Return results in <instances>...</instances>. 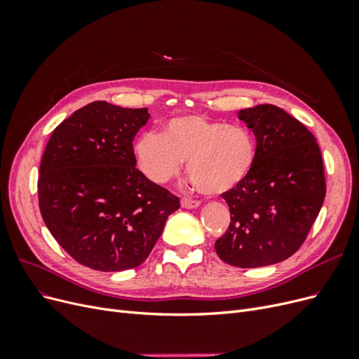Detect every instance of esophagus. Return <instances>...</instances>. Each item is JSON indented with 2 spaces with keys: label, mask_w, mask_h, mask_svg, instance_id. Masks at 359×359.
<instances>
[{
  "label": "esophagus",
  "mask_w": 359,
  "mask_h": 359,
  "mask_svg": "<svg viewBox=\"0 0 359 359\" xmlns=\"http://www.w3.org/2000/svg\"><path fill=\"white\" fill-rule=\"evenodd\" d=\"M199 205H201L199 201H194V199H190V198H182L181 199L182 208H196V206H199Z\"/></svg>",
  "instance_id": "34e87169"
}]
</instances>
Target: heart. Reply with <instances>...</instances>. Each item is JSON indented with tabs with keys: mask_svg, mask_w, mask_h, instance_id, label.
Segmentation results:
<instances>
[{
	"mask_svg": "<svg viewBox=\"0 0 359 359\" xmlns=\"http://www.w3.org/2000/svg\"><path fill=\"white\" fill-rule=\"evenodd\" d=\"M139 169L156 184L178 175L182 161L196 187L215 196L235 189L250 175L256 161V140L243 126H227L203 115L169 119L161 133L136 140Z\"/></svg>",
	"mask_w": 359,
	"mask_h": 359,
	"instance_id": "b5f03b06",
	"label": "heart"
}]
</instances>
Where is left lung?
<instances>
[{
    "label": "left lung",
    "mask_w": 359,
    "mask_h": 359,
    "mask_svg": "<svg viewBox=\"0 0 359 359\" xmlns=\"http://www.w3.org/2000/svg\"><path fill=\"white\" fill-rule=\"evenodd\" d=\"M256 136L250 175L223 193L231 223L215 241L223 262L240 268L278 264L306 238L327 193L316 137L281 107L259 104L238 112Z\"/></svg>",
    "instance_id": "obj_1"
}]
</instances>
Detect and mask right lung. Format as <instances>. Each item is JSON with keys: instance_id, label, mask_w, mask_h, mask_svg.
Here are the masks:
<instances>
[{"instance_id": "add662e5", "label": "right lung", "mask_w": 359, "mask_h": 359, "mask_svg": "<svg viewBox=\"0 0 359 359\" xmlns=\"http://www.w3.org/2000/svg\"><path fill=\"white\" fill-rule=\"evenodd\" d=\"M147 107L93 102L53 130L40 163L39 206L57 243L83 266L145 262L180 199L136 169L133 139Z\"/></svg>"}]
</instances>
